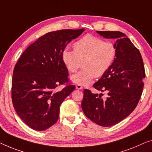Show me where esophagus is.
Segmentation results:
<instances>
[{
	"label": "esophagus",
	"mask_w": 152,
	"mask_h": 152,
	"mask_svg": "<svg viewBox=\"0 0 152 152\" xmlns=\"http://www.w3.org/2000/svg\"><path fill=\"white\" fill-rule=\"evenodd\" d=\"M76 88L77 89H83V87H82V85H79V84H78V85H77L76 86Z\"/></svg>",
	"instance_id": "34e87169"
}]
</instances>
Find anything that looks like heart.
<instances>
[{"instance_id":"b5f03b06","label":"heart","mask_w":152,"mask_h":152,"mask_svg":"<svg viewBox=\"0 0 152 152\" xmlns=\"http://www.w3.org/2000/svg\"><path fill=\"white\" fill-rule=\"evenodd\" d=\"M74 50L65 49L62 58L67 69L74 73L84 65L72 80L79 85H88L95 76H102L114 62L117 49L111 42L87 35L74 44Z\"/></svg>"}]
</instances>
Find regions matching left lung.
Masks as SVG:
<instances>
[{
  "label": "left lung",
  "instance_id": "1",
  "mask_svg": "<svg viewBox=\"0 0 152 152\" xmlns=\"http://www.w3.org/2000/svg\"><path fill=\"white\" fill-rule=\"evenodd\" d=\"M99 35L115 40L114 62L94 85L96 89L106 92L92 94L84 90L82 109L87 118L99 126L109 127L119 123L132 113L139 103L145 72L141 54L125 34L119 31H99Z\"/></svg>",
  "mask_w": 152,
  "mask_h": 152
}]
</instances>
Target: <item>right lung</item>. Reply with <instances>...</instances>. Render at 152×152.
Listing matches in <instances>:
<instances>
[{
  "label": "right lung",
  "mask_w": 152,
  "mask_h": 152,
  "mask_svg": "<svg viewBox=\"0 0 152 152\" xmlns=\"http://www.w3.org/2000/svg\"><path fill=\"white\" fill-rule=\"evenodd\" d=\"M84 28L63 29L48 33L31 44L15 65L11 99L15 112L31 128L43 131L57 121L60 106L75 89L67 84L68 70L62 53Z\"/></svg>",
  "instance_id": "add662e5"
}]
</instances>
